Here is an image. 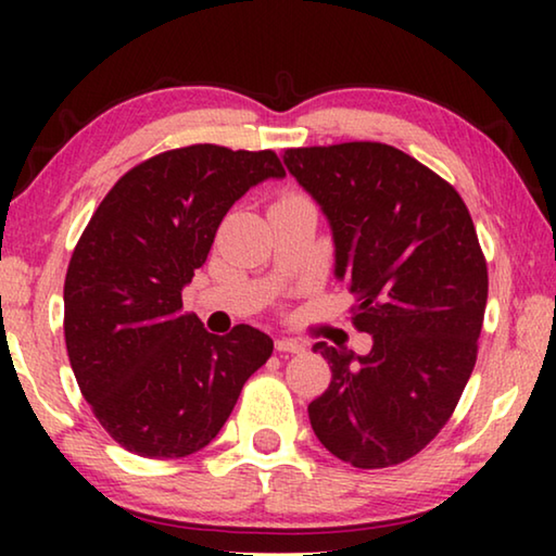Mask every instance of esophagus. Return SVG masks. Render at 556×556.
I'll use <instances>...</instances> for the list:
<instances>
[{
  "mask_svg": "<svg viewBox=\"0 0 556 556\" xmlns=\"http://www.w3.org/2000/svg\"><path fill=\"white\" fill-rule=\"evenodd\" d=\"M275 348L279 353H304V345L291 341V338H277L275 341Z\"/></svg>",
  "mask_w": 556,
  "mask_h": 556,
  "instance_id": "1",
  "label": "esophagus"
}]
</instances>
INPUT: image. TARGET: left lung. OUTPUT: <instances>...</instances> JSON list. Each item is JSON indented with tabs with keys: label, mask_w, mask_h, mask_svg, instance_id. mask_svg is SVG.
Instances as JSON below:
<instances>
[{
	"label": "left lung",
	"mask_w": 556,
	"mask_h": 556,
	"mask_svg": "<svg viewBox=\"0 0 556 556\" xmlns=\"http://www.w3.org/2000/svg\"><path fill=\"white\" fill-rule=\"evenodd\" d=\"M289 174L333 230L336 277L372 336L368 355L316 343L331 384L308 404L318 441L355 468L417 456L473 372L488 267L464 199L417 159L380 142L285 149Z\"/></svg>",
	"instance_id": "obj_1"
}]
</instances>
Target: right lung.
<instances>
[{"mask_svg":"<svg viewBox=\"0 0 556 556\" xmlns=\"http://www.w3.org/2000/svg\"><path fill=\"white\" fill-rule=\"evenodd\" d=\"M285 166L271 149H168L119 178L75 244L63 333L83 397L119 446L181 458L208 446L242 384L269 361L252 326L213 336L184 312L230 205Z\"/></svg>","mask_w":556,"mask_h":556,"instance_id":"1","label":"right lung"}]
</instances>
